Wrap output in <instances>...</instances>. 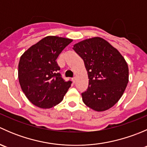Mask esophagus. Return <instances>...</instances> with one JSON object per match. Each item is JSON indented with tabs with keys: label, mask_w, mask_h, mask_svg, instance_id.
Segmentation results:
<instances>
[{
	"label": "esophagus",
	"mask_w": 147,
	"mask_h": 147,
	"mask_svg": "<svg viewBox=\"0 0 147 147\" xmlns=\"http://www.w3.org/2000/svg\"><path fill=\"white\" fill-rule=\"evenodd\" d=\"M76 78H75H75H72V82H73L74 83H75V82H76Z\"/></svg>",
	"instance_id": "34e87169"
}]
</instances>
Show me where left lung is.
Wrapping results in <instances>:
<instances>
[{"instance_id": "8db88e82", "label": "left lung", "mask_w": 147, "mask_h": 147, "mask_svg": "<svg viewBox=\"0 0 147 147\" xmlns=\"http://www.w3.org/2000/svg\"><path fill=\"white\" fill-rule=\"evenodd\" d=\"M73 50L84 61L89 85L82 101L91 109L103 112L121 98L129 82V68L124 57L107 40L95 37L76 43Z\"/></svg>"}]
</instances>
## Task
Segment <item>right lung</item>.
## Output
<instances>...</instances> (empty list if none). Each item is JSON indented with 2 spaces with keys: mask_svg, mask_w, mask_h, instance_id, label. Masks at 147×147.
Wrapping results in <instances>:
<instances>
[{
  "mask_svg": "<svg viewBox=\"0 0 147 147\" xmlns=\"http://www.w3.org/2000/svg\"><path fill=\"white\" fill-rule=\"evenodd\" d=\"M72 40L47 36L31 46L21 55L18 80L30 102L40 108L49 109L63 100L71 81H65L58 72L56 59Z\"/></svg>",
  "mask_w": 147,
  "mask_h": 147,
  "instance_id": "right-lung-1",
  "label": "right lung"
}]
</instances>
